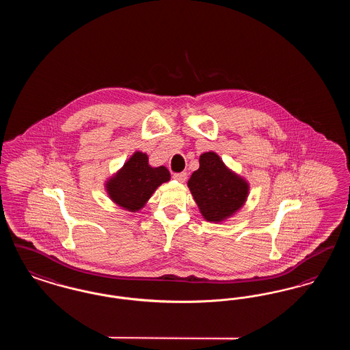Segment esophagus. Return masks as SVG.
Returning <instances> with one entry per match:
<instances>
[{"instance_id": "obj_1", "label": "esophagus", "mask_w": 350, "mask_h": 350, "mask_svg": "<svg viewBox=\"0 0 350 350\" xmlns=\"http://www.w3.org/2000/svg\"><path fill=\"white\" fill-rule=\"evenodd\" d=\"M173 178L177 180L178 183H185L186 178H187V173L186 172H181V173H174L173 174Z\"/></svg>"}]
</instances>
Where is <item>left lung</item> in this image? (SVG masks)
Segmentation results:
<instances>
[{
	"mask_svg": "<svg viewBox=\"0 0 350 350\" xmlns=\"http://www.w3.org/2000/svg\"><path fill=\"white\" fill-rule=\"evenodd\" d=\"M187 186L208 221H221L236 213L247 200L250 186L232 173L214 152L200 154V169L196 170Z\"/></svg>",
	"mask_w": 350,
	"mask_h": 350,
	"instance_id": "8db88e82",
	"label": "left lung"
}]
</instances>
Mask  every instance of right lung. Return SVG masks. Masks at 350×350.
Masks as SVG:
<instances>
[{
  "mask_svg": "<svg viewBox=\"0 0 350 350\" xmlns=\"http://www.w3.org/2000/svg\"><path fill=\"white\" fill-rule=\"evenodd\" d=\"M170 178L165 167H152L148 156L135 152L117 174L106 183L110 198L129 211H137L150 200L153 191Z\"/></svg>",
  "mask_w": 350,
  "mask_h": 350,
  "instance_id": "add662e5",
  "label": "right lung"
}]
</instances>
